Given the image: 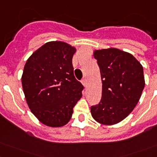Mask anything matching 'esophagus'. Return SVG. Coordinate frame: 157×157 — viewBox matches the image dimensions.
Returning <instances> with one entry per match:
<instances>
[{
  "instance_id": "34e87169",
  "label": "esophagus",
  "mask_w": 157,
  "mask_h": 157,
  "mask_svg": "<svg viewBox=\"0 0 157 157\" xmlns=\"http://www.w3.org/2000/svg\"><path fill=\"white\" fill-rule=\"evenodd\" d=\"M81 82H82V84H83V86H85V87H86V86H87V81H86V78L82 79Z\"/></svg>"
}]
</instances>
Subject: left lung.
<instances>
[{"mask_svg": "<svg viewBox=\"0 0 157 157\" xmlns=\"http://www.w3.org/2000/svg\"><path fill=\"white\" fill-rule=\"evenodd\" d=\"M102 79V98L91 106L92 117L103 124H114L134 110L145 86L144 68L132 54L118 49L95 50Z\"/></svg>", "mask_w": 157, "mask_h": 157, "instance_id": "left-lung-1", "label": "left lung"}]
</instances>
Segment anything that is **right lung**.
Returning <instances> with one entry per match:
<instances>
[{"mask_svg":"<svg viewBox=\"0 0 157 157\" xmlns=\"http://www.w3.org/2000/svg\"><path fill=\"white\" fill-rule=\"evenodd\" d=\"M76 49L62 41L45 43L26 63L22 85L28 107L43 124L60 127L70 121L84 86L75 78Z\"/></svg>","mask_w":157,"mask_h":157,"instance_id":"obj_1","label":"right lung"}]
</instances>
